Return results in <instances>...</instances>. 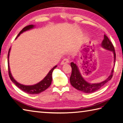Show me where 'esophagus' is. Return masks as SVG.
Masks as SVG:
<instances>
[{
	"mask_svg": "<svg viewBox=\"0 0 123 123\" xmlns=\"http://www.w3.org/2000/svg\"><path fill=\"white\" fill-rule=\"evenodd\" d=\"M69 62V60L67 58H65L61 62V65H64V64H68Z\"/></svg>",
	"mask_w": 123,
	"mask_h": 123,
	"instance_id": "obj_1",
	"label": "esophagus"
}]
</instances>
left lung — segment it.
Segmentation results:
<instances>
[{
	"instance_id": "8db88e82",
	"label": "left lung",
	"mask_w": 123,
	"mask_h": 123,
	"mask_svg": "<svg viewBox=\"0 0 123 123\" xmlns=\"http://www.w3.org/2000/svg\"><path fill=\"white\" fill-rule=\"evenodd\" d=\"M101 47L105 49H106L112 52L114 56V65H115L116 60V54L115 48L112 43L111 42L109 39L105 35H104V40L101 44ZM75 62L76 61L75 60ZM76 62H71V66L72 68V73L71 75L69 78L70 83L72 86L75 88L77 90H80L85 93H92L97 91L99 89L102 87H103L106 83H107L111 79L113 75V68L111 72L110 75L108 76V78L103 81L99 83H91L87 81H86L84 78H83L81 74L80 73L78 66Z\"/></svg>"
}]
</instances>
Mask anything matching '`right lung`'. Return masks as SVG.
<instances>
[{
	"instance_id": "right-lung-1",
	"label": "right lung",
	"mask_w": 123,
	"mask_h": 123,
	"mask_svg": "<svg viewBox=\"0 0 123 123\" xmlns=\"http://www.w3.org/2000/svg\"><path fill=\"white\" fill-rule=\"evenodd\" d=\"M35 27V25H31L25 27L22 29V31L20 32L19 34L18 35L17 38L15 39H17L18 38V37L20 35V34H21L22 33H24V32L33 29ZM11 49V48H10V50H9L8 54V68L9 76H10V78L12 81L14 83V84L17 86L18 88H19L20 89H21L22 91L27 92V93L29 94H40V92L44 91L45 90L48 88L50 87L51 84V82L52 80V74L53 71L54 70V69L56 68L57 66L55 65V66H54V68H53L49 72V73H48V74L45 76V77L42 80H41L40 82L36 83V84H35L33 85H25L21 84V83L17 82V81L14 79L11 72L10 64H9V57H10Z\"/></svg>"
}]
</instances>
